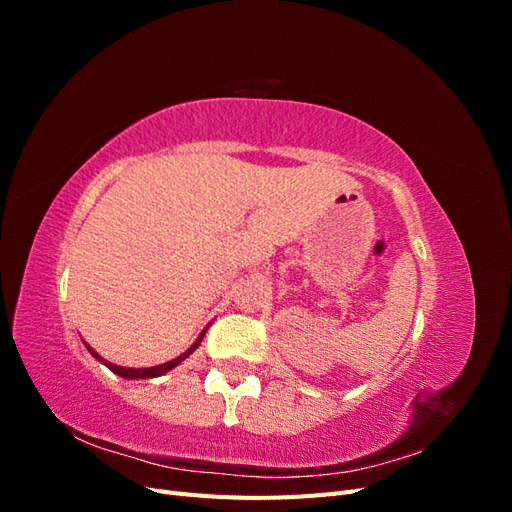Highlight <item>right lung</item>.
Here are the masks:
<instances>
[{
	"label": "right lung",
	"mask_w": 512,
	"mask_h": 512,
	"mask_svg": "<svg viewBox=\"0 0 512 512\" xmlns=\"http://www.w3.org/2000/svg\"><path fill=\"white\" fill-rule=\"evenodd\" d=\"M211 324V322H209ZM209 324H207V327L203 329V333H200L198 337H196V342L188 348V350H185L183 354H179L177 356V359H173V361H168V363H162V365H156V367H121V365H115V363H108L106 359H102V356L94 350V348H91V346H87L85 342V346H87V350L91 352V356H96V359L102 363V365H106L108 369H111L113 371V374H117V376H121V378H126V380H149V378H158V376H164L166 374V371H170V369H175L179 363H183L185 359H188V356L200 346V342H203V337H205V333H207V329H209Z\"/></svg>",
	"instance_id": "right-lung-1"
}]
</instances>
